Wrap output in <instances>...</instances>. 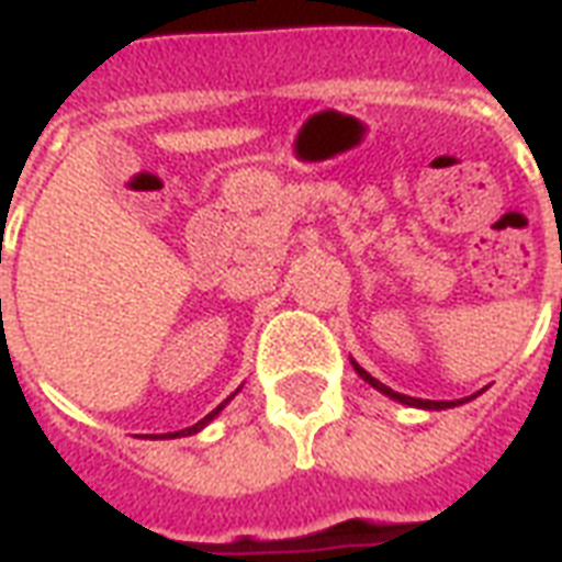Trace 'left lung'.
<instances>
[{"mask_svg":"<svg viewBox=\"0 0 562 562\" xmlns=\"http://www.w3.org/2000/svg\"><path fill=\"white\" fill-rule=\"evenodd\" d=\"M355 369H357V375L363 378V381H369V384L375 386V390H381V393H386V396L390 398H396V402H405V405H414V408H431V411H440V408H452V405H461L459 398H456V402H431V398H411V396H402V393H396V390H390V386H384L381 384V381H375V378L369 375V372H366L363 366H357L355 363ZM473 398V396H471Z\"/></svg>","mask_w":562,"mask_h":562,"instance_id":"1","label":"left lung"}]
</instances>
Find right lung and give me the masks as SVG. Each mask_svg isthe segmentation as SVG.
Wrapping results in <instances>:
<instances>
[{
	"mask_svg": "<svg viewBox=\"0 0 562 562\" xmlns=\"http://www.w3.org/2000/svg\"><path fill=\"white\" fill-rule=\"evenodd\" d=\"M220 408H223V405H220ZM220 408H217V411H211V414H207L205 419H199L196 426H190V429H184V431H176V435H172V431H169V435H164V438H178V435H193V431H199V429H202V426H205L207 419H214V417H217Z\"/></svg>",
	"mask_w": 562,
	"mask_h": 562,
	"instance_id": "obj_1",
	"label": "right lung"
}]
</instances>
